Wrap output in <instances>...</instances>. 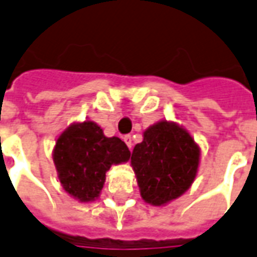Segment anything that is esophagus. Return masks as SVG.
Here are the masks:
<instances>
[{
    "label": "esophagus",
    "instance_id": "esophagus-1",
    "mask_svg": "<svg viewBox=\"0 0 257 257\" xmlns=\"http://www.w3.org/2000/svg\"><path fill=\"white\" fill-rule=\"evenodd\" d=\"M123 141H124V143L128 146V149H131V146H133V138H131V135H124V137H123Z\"/></svg>",
    "mask_w": 257,
    "mask_h": 257
}]
</instances>
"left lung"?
I'll use <instances>...</instances> for the list:
<instances>
[{
	"instance_id": "obj_1",
	"label": "left lung",
	"mask_w": 257,
	"mask_h": 257,
	"mask_svg": "<svg viewBox=\"0 0 257 257\" xmlns=\"http://www.w3.org/2000/svg\"><path fill=\"white\" fill-rule=\"evenodd\" d=\"M200 164V147L188 131L161 120L143 133L131 153V166L141 196L161 206L182 196L193 184Z\"/></svg>"
}]
</instances>
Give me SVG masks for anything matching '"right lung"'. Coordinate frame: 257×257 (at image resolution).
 Listing matches in <instances>:
<instances>
[{"mask_svg": "<svg viewBox=\"0 0 257 257\" xmlns=\"http://www.w3.org/2000/svg\"><path fill=\"white\" fill-rule=\"evenodd\" d=\"M131 153L122 139L107 138L95 122L73 123L57 138L53 162L68 194L80 202L99 197L111 165L127 162Z\"/></svg>", "mask_w": 257, "mask_h": 257, "instance_id": "add662e5", "label": "right lung"}]
</instances>
